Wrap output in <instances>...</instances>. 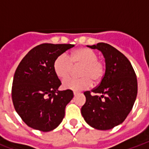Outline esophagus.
Wrapping results in <instances>:
<instances>
[{"label": "esophagus", "mask_w": 149, "mask_h": 149, "mask_svg": "<svg viewBox=\"0 0 149 149\" xmlns=\"http://www.w3.org/2000/svg\"><path fill=\"white\" fill-rule=\"evenodd\" d=\"M77 94H78V93H77V92H73V95L74 96H77Z\"/></svg>", "instance_id": "esophagus-1"}]
</instances>
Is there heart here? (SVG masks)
<instances>
[{"label": "heart", "instance_id": "obj_1", "mask_svg": "<svg viewBox=\"0 0 149 149\" xmlns=\"http://www.w3.org/2000/svg\"><path fill=\"white\" fill-rule=\"evenodd\" d=\"M97 54L89 48H79L70 54L69 58L60 55L55 59L53 70L56 77L65 79L73 67L81 66L79 70V78H69L63 82V88L74 91H83L91 87L92 84L102 81L105 75V65L97 59Z\"/></svg>", "mask_w": 149, "mask_h": 149}]
</instances>
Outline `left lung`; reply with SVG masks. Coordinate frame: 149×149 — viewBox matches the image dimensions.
<instances>
[{"instance_id": "8db88e82", "label": "left lung", "mask_w": 149, "mask_h": 149, "mask_svg": "<svg viewBox=\"0 0 149 149\" xmlns=\"http://www.w3.org/2000/svg\"><path fill=\"white\" fill-rule=\"evenodd\" d=\"M88 47L101 52L106 70L99 86L91 91L97 95L84 92L86 103L81 113L93 128L111 129L120 125L132 111L138 93L136 75L127 57L111 45L100 42Z\"/></svg>"}]
</instances>
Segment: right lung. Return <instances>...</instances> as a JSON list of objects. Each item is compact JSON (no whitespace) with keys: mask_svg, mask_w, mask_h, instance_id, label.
<instances>
[{"mask_svg":"<svg viewBox=\"0 0 149 149\" xmlns=\"http://www.w3.org/2000/svg\"><path fill=\"white\" fill-rule=\"evenodd\" d=\"M71 44L44 43L22 58L15 72L11 97L16 112L31 128L47 132L58 127L66 105L73 97L70 90L60 91L61 82L53 70L54 61Z\"/></svg>","mask_w":149,"mask_h":149,"instance_id":"1","label":"right lung"}]
</instances>
